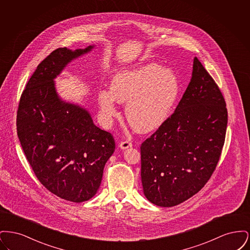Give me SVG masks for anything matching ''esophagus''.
Wrapping results in <instances>:
<instances>
[{"label":"esophagus","instance_id":"obj_1","mask_svg":"<svg viewBox=\"0 0 250 250\" xmlns=\"http://www.w3.org/2000/svg\"><path fill=\"white\" fill-rule=\"evenodd\" d=\"M119 147L122 150H125V149H128V148L132 147V143H131L130 142L125 141V142L120 143Z\"/></svg>","mask_w":250,"mask_h":250}]
</instances>
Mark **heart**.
<instances>
[{
  "instance_id": "obj_1",
  "label": "heart",
  "mask_w": 250,
  "mask_h": 250,
  "mask_svg": "<svg viewBox=\"0 0 250 250\" xmlns=\"http://www.w3.org/2000/svg\"><path fill=\"white\" fill-rule=\"evenodd\" d=\"M181 93L176 72L157 62H148L130 70L116 72L109 92L98 93V105L105 119L117 115L115 101L127 103L125 115L131 126L140 133H151L170 117Z\"/></svg>"
}]
</instances>
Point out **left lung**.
Returning a JSON list of instances; mask_svg holds the SVG:
<instances>
[{
  "mask_svg": "<svg viewBox=\"0 0 250 250\" xmlns=\"http://www.w3.org/2000/svg\"><path fill=\"white\" fill-rule=\"evenodd\" d=\"M227 124L225 99L195 57L190 83L175 111L141 146L147 200L172 207L201 190L219 160Z\"/></svg>",
  "mask_w": 250,
  "mask_h": 250,
  "instance_id": "obj_1",
  "label": "left lung"
}]
</instances>
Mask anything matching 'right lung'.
I'll list each match as a JSON object with an SVG mask.
<instances>
[{"mask_svg":"<svg viewBox=\"0 0 250 250\" xmlns=\"http://www.w3.org/2000/svg\"><path fill=\"white\" fill-rule=\"evenodd\" d=\"M94 47L52 51L32 75L18 108L19 140L36 177L69 202L95 196L115 149L112 135L97 127L85 107L62 100L55 87L66 65Z\"/></svg>","mask_w":250,"mask_h":250,"instance_id":"1","label":"right lung"}]
</instances>
